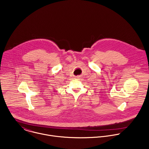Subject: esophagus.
I'll list each match as a JSON object with an SVG mask.
<instances>
[{
	"instance_id": "1",
	"label": "esophagus",
	"mask_w": 149,
	"mask_h": 149,
	"mask_svg": "<svg viewBox=\"0 0 149 149\" xmlns=\"http://www.w3.org/2000/svg\"><path fill=\"white\" fill-rule=\"evenodd\" d=\"M77 78H79V77H77Z\"/></svg>"
}]
</instances>
